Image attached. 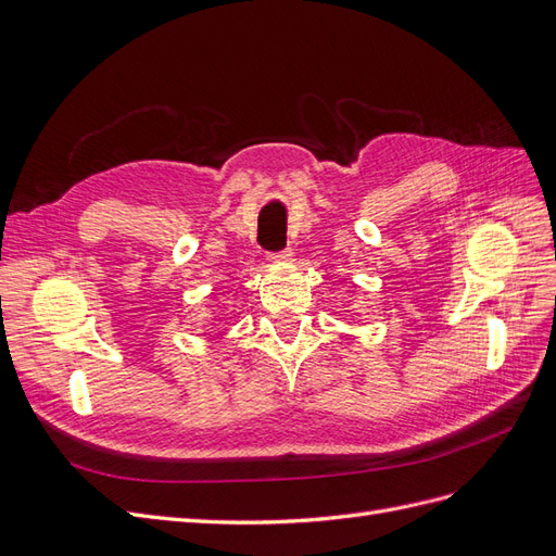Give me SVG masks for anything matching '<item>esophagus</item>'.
Segmentation results:
<instances>
[{
  "instance_id": "1",
  "label": "esophagus",
  "mask_w": 556,
  "mask_h": 556,
  "mask_svg": "<svg viewBox=\"0 0 556 556\" xmlns=\"http://www.w3.org/2000/svg\"><path fill=\"white\" fill-rule=\"evenodd\" d=\"M268 260L280 264V262H290L292 260V250L285 248V250H278V252H268Z\"/></svg>"
}]
</instances>
